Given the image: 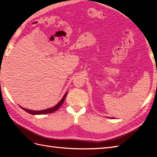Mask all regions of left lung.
I'll return each mask as SVG.
<instances>
[{"mask_svg":"<svg viewBox=\"0 0 157 157\" xmlns=\"http://www.w3.org/2000/svg\"><path fill=\"white\" fill-rule=\"evenodd\" d=\"M111 118H112V119H114L115 117H111Z\"/></svg>","mask_w":157,"mask_h":157,"instance_id":"left-lung-1","label":"left lung"}]
</instances>
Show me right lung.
<instances>
[{
    "mask_svg": "<svg viewBox=\"0 0 157 157\" xmlns=\"http://www.w3.org/2000/svg\"><path fill=\"white\" fill-rule=\"evenodd\" d=\"M67 94V92H66L65 95L63 96V97L61 98V101H60L57 104H56L55 106H52L51 108H49L47 109H44V110H41V111H33V110H29V109H25L22 107V106H19L20 107H21L22 109L24 110L25 111H26L27 113H29V114H32V115H43V114H48V113H51L55 112L56 111H57V110L60 108V106L62 105V104L64 102L65 99L66 98V96Z\"/></svg>",
    "mask_w": 157,
    "mask_h": 157,
    "instance_id": "obj_1",
    "label": "right lung"
}]
</instances>
